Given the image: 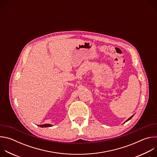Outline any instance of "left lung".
Here are the masks:
<instances>
[{"instance_id": "8db88e82", "label": "left lung", "mask_w": 157, "mask_h": 157, "mask_svg": "<svg viewBox=\"0 0 157 157\" xmlns=\"http://www.w3.org/2000/svg\"><path fill=\"white\" fill-rule=\"evenodd\" d=\"M133 116H134V115H133V116H131V117H130V118H128V119H127V121H125V122H127V121H129V120H130V119H132V117H133Z\"/></svg>"}]
</instances>
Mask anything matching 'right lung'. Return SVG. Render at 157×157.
<instances>
[{"label":"right lung","mask_w":157,"mask_h":157,"mask_svg":"<svg viewBox=\"0 0 157 157\" xmlns=\"http://www.w3.org/2000/svg\"><path fill=\"white\" fill-rule=\"evenodd\" d=\"M40 127H52L53 125L49 124H43V125H39Z\"/></svg>","instance_id":"obj_1"}]
</instances>
